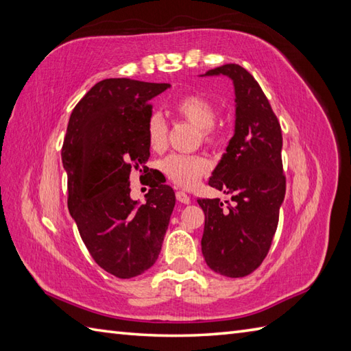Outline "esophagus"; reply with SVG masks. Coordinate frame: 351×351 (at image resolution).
Listing matches in <instances>:
<instances>
[{"label": "esophagus", "instance_id": "34e87169", "mask_svg": "<svg viewBox=\"0 0 351 351\" xmlns=\"http://www.w3.org/2000/svg\"><path fill=\"white\" fill-rule=\"evenodd\" d=\"M176 199L181 202V203H185V205H189V203L191 202V199H190V195L186 194L185 191H176Z\"/></svg>", "mask_w": 351, "mask_h": 351}]
</instances>
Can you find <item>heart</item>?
<instances>
[{"mask_svg": "<svg viewBox=\"0 0 351 351\" xmlns=\"http://www.w3.org/2000/svg\"><path fill=\"white\" fill-rule=\"evenodd\" d=\"M173 112L194 127L200 128V134L206 142H213L218 137V130L214 127L215 108L205 97L185 95L175 103ZM167 124L165 118L160 113H152L146 125V137L151 148L154 151L165 148ZM161 170L176 185L190 189L203 175L209 172V161L199 156L173 154L161 161Z\"/></svg>", "mask_w": 351, "mask_h": 351, "instance_id": "1", "label": "heart"}]
</instances>
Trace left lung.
I'll return each instance as SVG.
<instances>
[{
  "label": "left lung",
  "mask_w": 351,
  "mask_h": 351,
  "mask_svg": "<svg viewBox=\"0 0 351 351\" xmlns=\"http://www.w3.org/2000/svg\"><path fill=\"white\" fill-rule=\"evenodd\" d=\"M227 76L234 88V133L209 178V185L232 194L233 206L199 199L205 213L202 252L214 272L241 278L262 265L278 226L286 195L282 136L257 80L238 64L202 76ZM227 203V202H226Z\"/></svg>",
  "instance_id": "1"
}]
</instances>
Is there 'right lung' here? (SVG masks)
Segmentation results:
<instances>
[{
    "mask_svg": "<svg viewBox=\"0 0 351 351\" xmlns=\"http://www.w3.org/2000/svg\"><path fill=\"white\" fill-rule=\"evenodd\" d=\"M167 88L104 79L73 109L64 138L70 215L95 263L118 278L156 263L175 208L169 185L151 186L146 203L130 197L132 170L148 172L149 101Z\"/></svg>",
    "mask_w": 351,
    "mask_h": 351,
    "instance_id": "add662e5",
    "label": "right lung"
}]
</instances>
